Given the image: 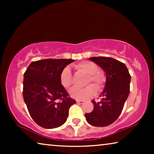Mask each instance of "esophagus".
<instances>
[{
  "mask_svg": "<svg viewBox=\"0 0 154 154\" xmlns=\"http://www.w3.org/2000/svg\"><path fill=\"white\" fill-rule=\"evenodd\" d=\"M76 102H77V103H79V104H83V103H84V101H83V100H76Z\"/></svg>",
  "mask_w": 154,
  "mask_h": 154,
  "instance_id": "esophagus-1",
  "label": "esophagus"
}]
</instances>
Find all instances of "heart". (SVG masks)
<instances>
[{"instance_id":"obj_1","label":"heart","mask_w":154,"mask_h":154,"mask_svg":"<svg viewBox=\"0 0 154 154\" xmlns=\"http://www.w3.org/2000/svg\"><path fill=\"white\" fill-rule=\"evenodd\" d=\"M75 68L78 71L88 74L85 84L93 83L98 90L103 88L106 82V76L103 72L98 71L97 65L94 62L83 61L75 64ZM60 81L65 89H69L71 88L72 83V76L69 67H65L62 70L60 75ZM93 85L90 84L84 88H72L69 92L70 95L77 100H85L95 94L96 90L95 86L94 87L95 85Z\"/></svg>"}]
</instances>
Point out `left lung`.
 I'll return each instance as SVG.
<instances>
[{"label": "left lung", "instance_id": "1", "mask_svg": "<svg viewBox=\"0 0 154 154\" xmlns=\"http://www.w3.org/2000/svg\"><path fill=\"white\" fill-rule=\"evenodd\" d=\"M106 73L105 89L100 101L92 100L94 109L85 117L90 125L105 127L113 124L120 116L130 92V75L124 63L110 57H92Z\"/></svg>", "mask_w": 154, "mask_h": 154}]
</instances>
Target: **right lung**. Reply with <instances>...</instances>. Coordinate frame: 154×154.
<instances>
[{"label":"right lung","instance_id":"add662e5","mask_svg":"<svg viewBox=\"0 0 154 154\" xmlns=\"http://www.w3.org/2000/svg\"><path fill=\"white\" fill-rule=\"evenodd\" d=\"M72 59H45L32 62L24 74L23 96L31 118L44 128L66 122L69 108L76 103L60 81L62 70Z\"/></svg>","mask_w":154,"mask_h":154}]
</instances>
